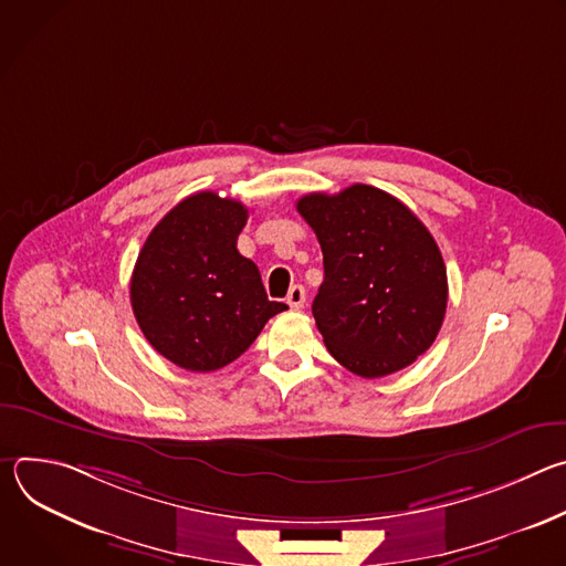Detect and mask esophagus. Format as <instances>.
I'll list each match as a JSON object with an SVG mask.
<instances>
[{
    "label": "esophagus",
    "instance_id": "1",
    "mask_svg": "<svg viewBox=\"0 0 566 566\" xmlns=\"http://www.w3.org/2000/svg\"><path fill=\"white\" fill-rule=\"evenodd\" d=\"M286 302H289V306H291V308H302V306H304V302H306V291H304V286L293 284V286L289 289Z\"/></svg>",
    "mask_w": 566,
    "mask_h": 566
}]
</instances>
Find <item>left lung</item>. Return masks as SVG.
Segmentation results:
<instances>
[{
    "label": "left lung",
    "mask_w": 566,
    "mask_h": 566,
    "mask_svg": "<svg viewBox=\"0 0 566 566\" xmlns=\"http://www.w3.org/2000/svg\"><path fill=\"white\" fill-rule=\"evenodd\" d=\"M297 212L313 228L325 282L313 300L329 354L363 378H380L426 354L446 315L448 275L421 219L365 184L311 192Z\"/></svg>",
    "instance_id": "left-lung-1"
}]
</instances>
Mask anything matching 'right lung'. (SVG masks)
I'll list each match as a JSON object with an SVG mask.
<instances>
[{"label": "right lung", "instance_id": "1", "mask_svg": "<svg viewBox=\"0 0 566 566\" xmlns=\"http://www.w3.org/2000/svg\"><path fill=\"white\" fill-rule=\"evenodd\" d=\"M247 219L244 203L197 192L145 239L129 284L132 308L147 343L177 367H226L289 308L269 300L260 269L237 251Z\"/></svg>", "mask_w": 566, "mask_h": 566}]
</instances>
